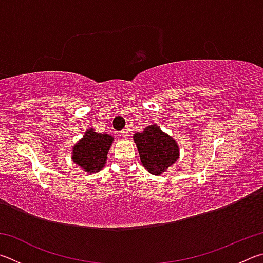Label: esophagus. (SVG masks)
<instances>
[{
    "label": "esophagus",
    "instance_id": "1",
    "mask_svg": "<svg viewBox=\"0 0 263 263\" xmlns=\"http://www.w3.org/2000/svg\"><path fill=\"white\" fill-rule=\"evenodd\" d=\"M121 137L124 138V139H127V138H128V133H127L126 131H122V132H121Z\"/></svg>",
    "mask_w": 263,
    "mask_h": 263
}]
</instances>
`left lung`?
Wrapping results in <instances>:
<instances>
[{
  "label": "left lung",
  "instance_id": "1",
  "mask_svg": "<svg viewBox=\"0 0 263 263\" xmlns=\"http://www.w3.org/2000/svg\"><path fill=\"white\" fill-rule=\"evenodd\" d=\"M142 166L151 174L160 176L180 157L177 141L163 132L157 124L149 125L133 136Z\"/></svg>",
  "mask_w": 263,
  "mask_h": 263
}]
</instances>
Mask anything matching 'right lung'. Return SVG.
<instances>
[{
	"instance_id": "add662e5",
	"label": "right lung",
	"mask_w": 263,
	"mask_h": 263,
	"mask_svg": "<svg viewBox=\"0 0 263 263\" xmlns=\"http://www.w3.org/2000/svg\"><path fill=\"white\" fill-rule=\"evenodd\" d=\"M114 137L99 133L92 128L84 132L83 137L72 148V160L87 173H97L103 169Z\"/></svg>"
}]
</instances>
